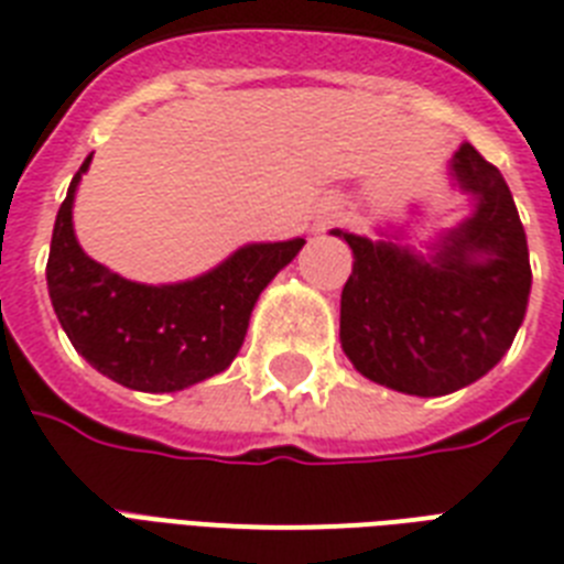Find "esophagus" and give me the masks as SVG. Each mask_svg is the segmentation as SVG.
<instances>
[{"mask_svg":"<svg viewBox=\"0 0 564 564\" xmlns=\"http://www.w3.org/2000/svg\"><path fill=\"white\" fill-rule=\"evenodd\" d=\"M345 219V207L343 202H336V198H327L322 204V225H334V221H343Z\"/></svg>","mask_w":564,"mask_h":564,"instance_id":"esophagus-1","label":"esophagus"}]
</instances>
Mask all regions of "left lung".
Returning <instances> with one entry per match:
<instances>
[{"label": "left lung", "mask_w": 564, "mask_h": 564, "mask_svg": "<svg viewBox=\"0 0 564 564\" xmlns=\"http://www.w3.org/2000/svg\"><path fill=\"white\" fill-rule=\"evenodd\" d=\"M451 178L474 207L424 246L406 230L357 237L343 290L339 343L354 369L419 398L451 394L500 362L524 322L533 272L524 225L507 181L471 143L451 158Z\"/></svg>", "instance_id": "left-lung-1"}]
</instances>
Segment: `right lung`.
Instances as JSON below:
<instances>
[{
	"mask_svg": "<svg viewBox=\"0 0 564 564\" xmlns=\"http://www.w3.org/2000/svg\"><path fill=\"white\" fill-rule=\"evenodd\" d=\"M75 172L52 230L46 283L61 327L93 369L137 392H178L219 375L246 339L260 292L292 263L304 237L251 242L210 272L178 283H137L84 254L73 228Z\"/></svg>",
	"mask_w": 564,
	"mask_h": 564,
	"instance_id": "right-lung-1",
	"label": "right lung"
}]
</instances>
